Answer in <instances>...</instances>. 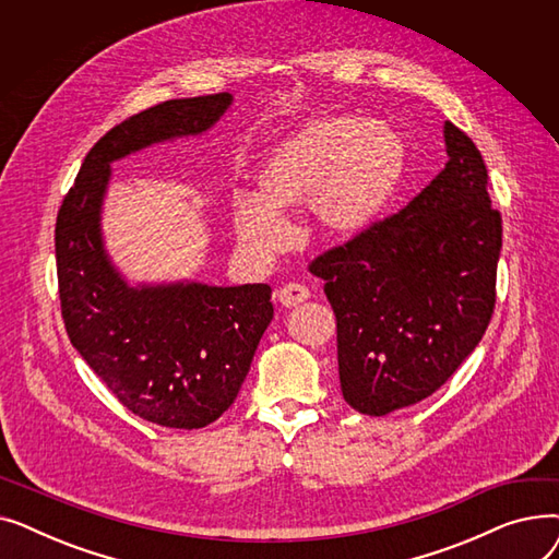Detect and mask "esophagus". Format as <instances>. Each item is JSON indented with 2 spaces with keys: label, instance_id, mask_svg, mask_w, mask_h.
<instances>
[{
  "label": "esophagus",
  "instance_id": "esophagus-1",
  "mask_svg": "<svg viewBox=\"0 0 559 559\" xmlns=\"http://www.w3.org/2000/svg\"><path fill=\"white\" fill-rule=\"evenodd\" d=\"M308 297H310V292H308V287L301 285V283H287V285H283V287L276 292V299H278L285 308L299 306V304H304Z\"/></svg>",
  "mask_w": 559,
  "mask_h": 559
}]
</instances>
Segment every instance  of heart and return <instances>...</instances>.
I'll list each match as a JSON object with an SVG mask.
<instances>
[{
	"instance_id": "obj_1",
	"label": "heart",
	"mask_w": 559,
	"mask_h": 559,
	"mask_svg": "<svg viewBox=\"0 0 559 559\" xmlns=\"http://www.w3.org/2000/svg\"><path fill=\"white\" fill-rule=\"evenodd\" d=\"M405 174V142L383 122L329 115L283 138L253 174L254 197L233 205L240 245L274 255L285 242L281 213L308 209L326 238L344 240L376 224Z\"/></svg>"
}]
</instances>
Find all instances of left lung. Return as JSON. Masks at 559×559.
Masks as SVG:
<instances>
[{
  "label": "left lung",
  "instance_id": "1",
  "mask_svg": "<svg viewBox=\"0 0 559 559\" xmlns=\"http://www.w3.org/2000/svg\"><path fill=\"white\" fill-rule=\"evenodd\" d=\"M449 163L399 213L317 255L337 321L344 401L383 417L442 388L483 340L503 245L474 140L444 124Z\"/></svg>",
  "mask_w": 559,
  "mask_h": 559
}]
</instances>
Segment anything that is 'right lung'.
Returning a JSON list of instances; mask_svg holds the SVG:
<instances>
[{"mask_svg": "<svg viewBox=\"0 0 559 559\" xmlns=\"http://www.w3.org/2000/svg\"><path fill=\"white\" fill-rule=\"evenodd\" d=\"M228 93L169 99L127 117L87 152L56 217V272L72 346L127 409L165 428H203L238 396L274 317L264 283L129 287L99 230L110 163L211 129Z\"/></svg>", "mask_w": 559, "mask_h": 559, "instance_id": "obj_1", "label": "right lung"}]
</instances>
